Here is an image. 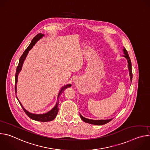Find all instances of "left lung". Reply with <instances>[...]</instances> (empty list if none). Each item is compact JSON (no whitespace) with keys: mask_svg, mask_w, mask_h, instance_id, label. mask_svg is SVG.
<instances>
[{"mask_svg":"<svg viewBox=\"0 0 150 150\" xmlns=\"http://www.w3.org/2000/svg\"><path fill=\"white\" fill-rule=\"evenodd\" d=\"M123 52H124V54H125V55H123V56L125 57L126 58V59L127 60L128 69H129V75H130V77H131V80L132 81V72L131 61L130 57L129 56V54H128V53H127V50H126L125 48L123 49ZM80 117H81V119L83 122H85L88 123H90V124H93V125H102L106 124L107 123L110 122L112 120V119H108V120H91V119H88L83 117L81 115H80Z\"/></svg>","mask_w":150,"mask_h":150,"instance_id":"1","label":"left lung"}]
</instances>
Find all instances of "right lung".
I'll use <instances>...</instances> for the list:
<instances>
[{
    "label": "right lung",
    "instance_id": "obj_1",
    "mask_svg": "<svg viewBox=\"0 0 150 150\" xmlns=\"http://www.w3.org/2000/svg\"><path fill=\"white\" fill-rule=\"evenodd\" d=\"M44 34H41V33H39L37 35H36L34 38L32 40L31 42L30 45H29V46L27 48V49L24 51V52L23 53V55L21 56L20 59H19V63H18V65L17 67V68H16V74H15V93L16 92V83H17V80H18V74H19V72L21 71V68H22V66H23V64L24 63V61L26 57V56H27V54L28 53V52L33 48V47L35 45V44L37 42V41L40 40L42 37H43ZM71 86V84H68V85H65V86L63 87V88L61 89L59 94V96L58 97L60 96V94H61L63 91L65 90L67 88H68V87H70ZM19 104H21V107H22L23 109L24 110V111L25 112V113L27 115V116L34 120H37V121H40V122H49V121H51L52 120H53L56 116H57V114L58 113V110H59V109H58V104H59V100L57 101V103H56V105H55V107L54 108H53V109H52L50 112H47V113H45V114H42V115H35V114H32V113H30V112H27L24 108L23 107L22 104H21V103L19 101Z\"/></svg>",
    "mask_w": 150,
    "mask_h": 150
}]
</instances>
